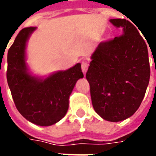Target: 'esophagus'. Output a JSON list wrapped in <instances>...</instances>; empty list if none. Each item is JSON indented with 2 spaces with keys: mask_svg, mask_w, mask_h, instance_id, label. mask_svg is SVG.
I'll use <instances>...</instances> for the list:
<instances>
[{
  "mask_svg": "<svg viewBox=\"0 0 156 156\" xmlns=\"http://www.w3.org/2000/svg\"><path fill=\"white\" fill-rule=\"evenodd\" d=\"M81 68H82V71L83 73V74H85L87 71H88V64L86 62H83L81 64Z\"/></svg>",
  "mask_w": 156,
  "mask_h": 156,
  "instance_id": "obj_1",
  "label": "esophagus"
}]
</instances>
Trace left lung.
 <instances>
[{
	"label": "left lung",
	"instance_id": "1",
	"mask_svg": "<svg viewBox=\"0 0 156 156\" xmlns=\"http://www.w3.org/2000/svg\"><path fill=\"white\" fill-rule=\"evenodd\" d=\"M122 35L99 43L86 78L95 112L119 122L136 112L146 92L151 69L148 49L137 28L125 19H110Z\"/></svg>",
	"mask_w": 156,
	"mask_h": 156
}]
</instances>
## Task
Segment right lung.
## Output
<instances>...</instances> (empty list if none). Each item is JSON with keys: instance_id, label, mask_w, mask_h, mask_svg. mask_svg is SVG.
Instances as JSON below:
<instances>
[{"instance_id": "add662e5", "label": "right lung", "mask_w": 156, "mask_h": 156, "mask_svg": "<svg viewBox=\"0 0 156 156\" xmlns=\"http://www.w3.org/2000/svg\"><path fill=\"white\" fill-rule=\"evenodd\" d=\"M36 29L33 27L22 29L9 48L6 78L19 113L37 125L50 126L67 114L69 96L83 73L81 64L77 63L46 78L31 74L26 62V48Z\"/></svg>"}]
</instances>
